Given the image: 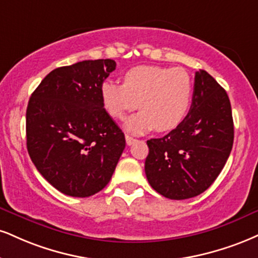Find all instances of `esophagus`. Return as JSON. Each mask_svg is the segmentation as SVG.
Instances as JSON below:
<instances>
[{
	"instance_id": "obj_1",
	"label": "esophagus",
	"mask_w": 258,
	"mask_h": 258,
	"mask_svg": "<svg viewBox=\"0 0 258 258\" xmlns=\"http://www.w3.org/2000/svg\"><path fill=\"white\" fill-rule=\"evenodd\" d=\"M135 142H136L135 138H132L131 136L126 135V143H127V145H132Z\"/></svg>"
}]
</instances>
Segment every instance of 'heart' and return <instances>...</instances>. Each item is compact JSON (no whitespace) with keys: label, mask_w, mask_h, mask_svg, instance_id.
I'll use <instances>...</instances> for the list:
<instances>
[{"label":"heart","mask_w":258,"mask_h":258,"mask_svg":"<svg viewBox=\"0 0 258 258\" xmlns=\"http://www.w3.org/2000/svg\"><path fill=\"white\" fill-rule=\"evenodd\" d=\"M191 76L184 68L139 66L123 76V84L107 80L101 86L103 107L115 119L141 111L126 121L127 131L142 135L156 128L169 131L184 120L191 104Z\"/></svg>","instance_id":"heart-1"}]
</instances>
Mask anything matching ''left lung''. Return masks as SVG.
I'll list each match as a JSON object with an SVG mask.
<instances>
[{"instance_id":"1","label":"left lung","mask_w":258,"mask_h":258,"mask_svg":"<svg viewBox=\"0 0 258 258\" xmlns=\"http://www.w3.org/2000/svg\"><path fill=\"white\" fill-rule=\"evenodd\" d=\"M234 127L227 92L206 71L195 76L188 114L162 138L147 142L145 174L155 191L187 200L215 181L233 147Z\"/></svg>"}]
</instances>
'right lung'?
Instances as JSON below:
<instances>
[{"mask_svg":"<svg viewBox=\"0 0 258 258\" xmlns=\"http://www.w3.org/2000/svg\"><path fill=\"white\" fill-rule=\"evenodd\" d=\"M114 60H86L51 71L31 95L27 151L49 184L89 197L107 186L125 149V135L103 107L101 86Z\"/></svg>","mask_w":258,"mask_h":258,"instance_id":"right-lung-1","label":"right lung"}]
</instances>
